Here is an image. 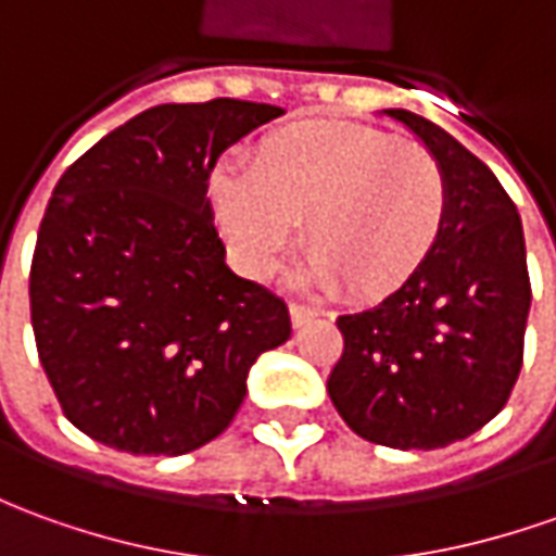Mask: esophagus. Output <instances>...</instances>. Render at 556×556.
<instances>
[{"mask_svg": "<svg viewBox=\"0 0 556 556\" xmlns=\"http://www.w3.org/2000/svg\"><path fill=\"white\" fill-rule=\"evenodd\" d=\"M289 313H292V326L301 328L316 319V309L307 307V304H289Z\"/></svg>", "mask_w": 556, "mask_h": 556, "instance_id": "34e87169", "label": "esophagus"}]
</instances>
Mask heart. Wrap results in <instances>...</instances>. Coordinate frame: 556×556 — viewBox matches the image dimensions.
Returning <instances> with one entry per match:
<instances>
[{
  "instance_id": "heart-1",
  "label": "heart",
  "mask_w": 556,
  "mask_h": 556,
  "mask_svg": "<svg viewBox=\"0 0 556 556\" xmlns=\"http://www.w3.org/2000/svg\"><path fill=\"white\" fill-rule=\"evenodd\" d=\"M215 218L249 274H264L292 243L307 274L353 304L402 292L441 243L451 185L435 154L365 124L301 121L267 134L252 169L210 173Z\"/></svg>"
}]
</instances>
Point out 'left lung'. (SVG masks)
I'll list each match as a JSON object with an SVG mask.
<instances>
[{"label": "left lung", "instance_id": "obj_1", "mask_svg": "<svg viewBox=\"0 0 556 556\" xmlns=\"http://www.w3.org/2000/svg\"><path fill=\"white\" fill-rule=\"evenodd\" d=\"M435 154L451 185L441 243L383 304L338 319L343 353L328 395L365 441L435 451L493 420L523 368L532 304L515 200L447 130L389 109Z\"/></svg>", "mask_w": 556, "mask_h": 556}]
</instances>
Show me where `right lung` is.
Instances as JSON below:
<instances>
[{
    "mask_svg": "<svg viewBox=\"0 0 556 556\" xmlns=\"http://www.w3.org/2000/svg\"><path fill=\"white\" fill-rule=\"evenodd\" d=\"M279 115L228 97L154 105L60 176L29 316L56 402L93 441L198 451L240 410L255 358L289 341L286 301L225 264L206 198L218 154Z\"/></svg>",
    "mask_w": 556,
    "mask_h": 556,
    "instance_id": "obj_1",
    "label": "right lung"
}]
</instances>
